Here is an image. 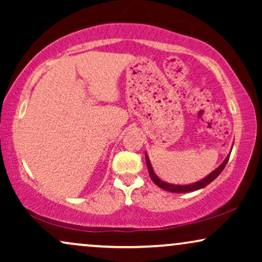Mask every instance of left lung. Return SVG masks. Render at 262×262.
<instances>
[{
    "mask_svg": "<svg viewBox=\"0 0 262 262\" xmlns=\"http://www.w3.org/2000/svg\"><path fill=\"white\" fill-rule=\"evenodd\" d=\"M229 157H230V155H229L227 159L224 160V162L222 163L221 166L218 167L216 170H213L212 173H211L210 175H207L206 178H204L203 180H200L198 182H194V184H191V185H170V184H167V182H164L162 180H160V179L157 178V175L154 173L151 164H150V161L148 159V155H146V154H145L146 167H148L149 175H150V178H151V180L155 182V184L159 186V187H161L162 189H166V191H168V192H173V193L193 192V191H196V189H200V188L205 187V186H207L209 184H211V182H212L214 179H216L218 175H220L222 171H223L225 164H227L228 161H229Z\"/></svg>",
    "mask_w": 262,
    "mask_h": 262,
    "instance_id": "obj_1",
    "label": "left lung"
}]
</instances>
